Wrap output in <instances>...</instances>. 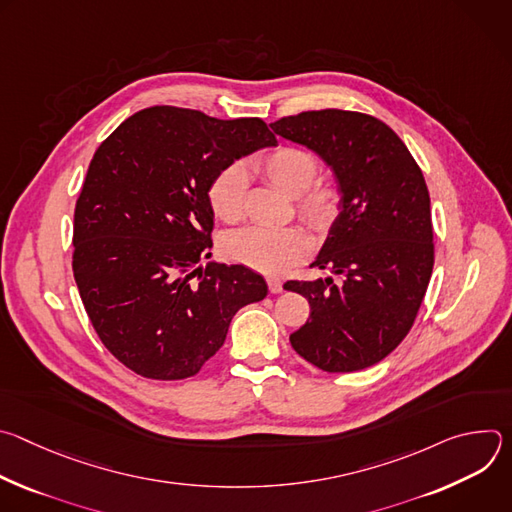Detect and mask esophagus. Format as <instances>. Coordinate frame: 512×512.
Listing matches in <instances>:
<instances>
[{"instance_id": "1", "label": "esophagus", "mask_w": 512, "mask_h": 512, "mask_svg": "<svg viewBox=\"0 0 512 512\" xmlns=\"http://www.w3.org/2000/svg\"><path fill=\"white\" fill-rule=\"evenodd\" d=\"M267 285L271 294H281L283 291V281L279 277H267Z\"/></svg>"}]
</instances>
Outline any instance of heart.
<instances>
[{"label": "heart", "mask_w": 512, "mask_h": 512, "mask_svg": "<svg viewBox=\"0 0 512 512\" xmlns=\"http://www.w3.org/2000/svg\"><path fill=\"white\" fill-rule=\"evenodd\" d=\"M261 174L283 194L298 198L300 212L316 229L332 223L338 212V190L332 184L312 186L318 174L316 158L296 145H279L259 160ZM247 192V172L233 164L218 172L208 186V202L216 218L237 223L243 216ZM310 251V237L300 227L261 229L247 227L225 239L229 259L263 273H281Z\"/></svg>", "instance_id": "heart-1"}]
</instances>
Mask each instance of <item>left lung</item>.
I'll use <instances>...</instances> for the list:
<instances>
[{"instance_id":"8db88e82","label":"left lung","mask_w":512,"mask_h":512,"mask_svg":"<svg viewBox=\"0 0 512 512\" xmlns=\"http://www.w3.org/2000/svg\"><path fill=\"white\" fill-rule=\"evenodd\" d=\"M332 170L338 214L312 267L287 281L310 320L289 336L326 373H352L391 354L413 326L433 269L429 192L407 145L383 121L342 109L304 111L269 125Z\"/></svg>"}]
</instances>
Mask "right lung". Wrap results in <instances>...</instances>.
I'll list each match as a JSON object with an SVG mask.
<instances>
[{
	"label": "right lung",
	"mask_w": 512,
	"mask_h": 512,
	"mask_svg": "<svg viewBox=\"0 0 512 512\" xmlns=\"http://www.w3.org/2000/svg\"><path fill=\"white\" fill-rule=\"evenodd\" d=\"M275 145L257 117L168 105L131 115L99 145L75 208L72 273L101 342L133 373L196 375L233 316L267 296L253 269L200 259L212 247L210 182Z\"/></svg>",
	"instance_id": "1"
}]
</instances>
